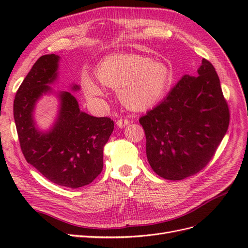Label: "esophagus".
<instances>
[{"label":"esophagus","instance_id":"obj_1","mask_svg":"<svg viewBox=\"0 0 248 248\" xmlns=\"http://www.w3.org/2000/svg\"><path fill=\"white\" fill-rule=\"evenodd\" d=\"M128 124H129L128 119H119V120H117V126L121 127V128H123V127H125L126 125H128Z\"/></svg>","mask_w":248,"mask_h":248}]
</instances>
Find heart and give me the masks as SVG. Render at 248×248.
Wrapping results in <instances>:
<instances>
[{
    "label": "heart",
    "instance_id": "b5f03b06",
    "mask_svg": "<svg viewBox=\"0 0 248 248\" xmlns=\"http://www.w3.org/2000/svg\"><path fill=\"white\" fill-rule=\"evenodd\" d=\"M101 85L118 90L124 107L131 110H146L154 107L167 94L171 85L172 72L162 62L134 54H110L104 57L95 69ZM89 99H100L104 92L92 78L84 80Z\"/></svg>",
    "mask_w": 248,
    "mask_h": 248
}]
</instances>
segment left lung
<instances>
[{
    "mask_svg": "<svg viewBox=\"0 0 248 248\" xmlns=\"http://www.w3.org/2000/svg\"><path fill=\"white\" fill-rule=\"evenodd\" d=\"M199 77L185 74L158 106L140 118L148 161L157 175L182 180L212 159L230 123L213 65L202 59Z\"/></svg>",
    "mask_w": 248,
    "mask_h": 248,
    "instance_id": "1",
    "label": "left lung"
}]
</instances>
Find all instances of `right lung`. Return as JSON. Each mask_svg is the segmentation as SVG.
<instances>
[{
  "instance_id": "right-lung-1",
  "label": "right lung",
  "mask_w": 248,
  "mask_h": 248,
  "mask_svg": "<svg viewBox=\"0 0 248 248\" xmlns=\"http://www.w3.org/2000/svg\"><path fill=\"white\" fill-rule=\"evenodd\" d=\"M60 57L51 54L37 60L18 88L13 116L26 160L52 183L78 188L91 183L103 168V148L114 130V121L81 111L70 92L58 93L59 112L47 131L37 128L34 110L48 86L58 78ZM73 91L79 90L72 86Z\"/></svg>"
}]
</instances>
